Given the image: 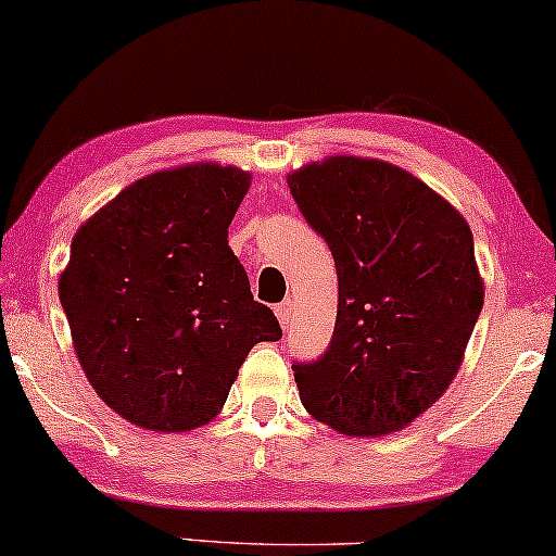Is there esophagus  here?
I'll return each instance as SVG.
<instances>
[{"label": "esophagus", "mask_w": 556, "mask_h": 556, "mask_svg": "<svg viewBox=\"0 0 556 556\" xmlns=\"http://www.w3.org/2000/svg\"><path fill=\"white\" fill-rule=\"evenodd\" d=\"M291 312H293V304L291 301H283V304H278L276 306V316H278V321H280V327L283 329H288L293 324V316H291Z\"/></svg>", "instance_id": "esophagus-1"}]
</instances>
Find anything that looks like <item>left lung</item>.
Returning a JSON list of instances; mask_svg holds the SVG:
<instances>
[{"instance_id":"8db88e82","label":"left lung","mask_w":556,"mask_h":556,"mask_svg":"<svg viewBox=\"0 0 556 556\" xmlns=\"http://www.w3.org/2000/svg\"><path fill=\"white\" fill-rule=\"evenodd\" d=\"M337 265L327 352L293 365L301 403L348 437L406 429L442 399L478 321L482 283L470 225L414 173L331 155L288 173Z\"/></svg>"}]
</instances>
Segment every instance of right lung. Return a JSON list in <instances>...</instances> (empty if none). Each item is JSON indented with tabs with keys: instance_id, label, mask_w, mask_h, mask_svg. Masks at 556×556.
Listing matches in <instances>:
<instances>
[{
	"instance_id": "obj_1",
	"label": "right lung",
	"mask_w": 556,
	"mask_h": 556,
	"mask_svg": "<svg viewBox=\"0 0 556 556\" xmlns=\"http://www.w3.org/2000/svg\"><path fill=\"white\" fill-rule=\"evenodd\" d=\"M252 184L219 163L129 184L78 227L58 299L99 399L150 431L204 427L257 342L283 337L227 229Z\"/></svg>"
}]
</instances>
